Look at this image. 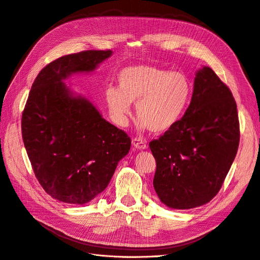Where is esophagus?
<instances>
[{
    "label": "esophagus",
    "mask_w": 260,
    "mask_h": 260,
    "mask_svg": "<svg viewBox=\"0 0 260 260\" xmlns=\"http://www.w3.org/2000/svg\"><path fill=\"white\" fill-rule=\"evenodd\" d=\"M132 144H133L134 147H135L136 149H139V150H145V149H147V147H148L146 142L140 140L139 138H133Z\"/></svg>",
    "instance_id": "obj_1"
}]
</instances>
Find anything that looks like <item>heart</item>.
I'll return each instance as SVG.
<instances>
[{
    "label": "heart",
    "instance_id": "b5f03b06",
    "mask_svg": "<svg viewBox=\"0 0 260 260\" xmlns=\"http://www.w3.org/2000/svg\"><path fill=\"white\" fill-rule=\"evenodd\" d=\"M110 112L125 125L131 104L136 103V116L141 127L154 134L171 129L185 113L191 97V85L181 72L139 64L124 68L118 74V88L106 91Z\"/></svg>",
    "mask_w": 260,
    "mask_h": 260
}]
</instances>
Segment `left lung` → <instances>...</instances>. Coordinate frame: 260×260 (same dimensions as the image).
Here are the masks:
<instances>
[{
  "instance_id": "8db88e82",
  "label": "left lung",
  "mask_w": 260,
  "mask_h": 260,
  "mask_svg": "<svg viewBox=\"0 0 260 260\" xmlns=\"http://www.w3.org/2000/svg\"><path fill=\"white\" fill-rule=\"evenodd\" d=\"M240 142L237 103L208 67L197 72L191 103L182 118L149 142L155 158L153 187L171 208L188 209L218 193Z\"/></svg>"
}]
</instances>
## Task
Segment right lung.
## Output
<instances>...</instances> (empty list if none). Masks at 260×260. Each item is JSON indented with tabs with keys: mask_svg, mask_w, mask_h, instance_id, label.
<instances>
[{
	"mask_svg": "<svg viewBox=\"0 0 260 260\" xmlns=\"http://www.w3.org/2000/svg\"><path fill=\"white\" fill-rule=\"evenodd\" d=\"M111 54L83 51L49 62L33 82L22 111V140L32 170L46 193L60 202L93 200L131 149L126 133L63 84L72 73L93 71Z\"/></svg>",
	"mask_w": 260,
	"mask_h": 260,
	"instance_id": "right-lung-1",
	"label": "right lung"
}]
</instances>
